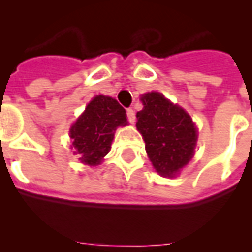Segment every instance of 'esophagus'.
Wrapping results in <instances>:
<instances>
[{
    "label": "esophagus",
    "instance_id": "1",
    "mask_svg": "<svg viewBox=\"0 0 252 252\" xmlns=\"http://www.w3.org/2000/svg\"><path fill=\"white\" fill-rule=\"evenodd\" d=\"M126 118H128L129 123L133 124L134 120H136V114H134L133 108H128V110H126Z\"/></svg>",
    "mask_w": 252,
    "mask_h": 252
}]
</instances>
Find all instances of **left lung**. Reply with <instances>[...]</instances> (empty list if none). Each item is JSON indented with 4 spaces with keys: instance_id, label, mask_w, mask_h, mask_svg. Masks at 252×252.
<instances>
[{
    "instance_id": "8db88e82",
    "label": "left lung",
    "mask_w": 252,
    "mask_h": 252,
    "mask_svg": "<svg viewBox=\"0 0 252 252\" xmlns=\"http://www.w3.org/2000/svg\"><path fill=\"white\" fill-rule=\"evenodd\" d=\"M142 108L136 126L145 141V150L154 168L172 176L191 161L197 132L189 115L159 93L142 95Z\"/></svg>"
}]
</instances>
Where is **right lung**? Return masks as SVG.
<instances>
[{"label":"right lung","instance_id":"1","mask_svg":"<svg viewBox=\"0 0 252 252\" xmlns=\"http://www.w3.org/2000/svg\"><path fill=\"white\" fill-rule=\"evenodd\" d=\"M126 124V110L115 99L95 96L70 129L74 153L80 154L82 163L99 165L110 150L116 126Z\"/></svg>","mask_w":252,"mask_h":252}]
</instances>
